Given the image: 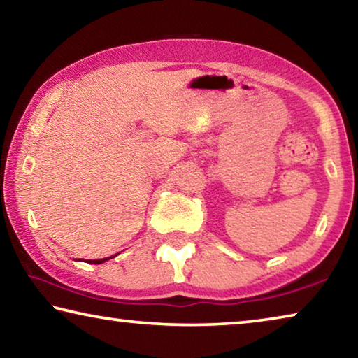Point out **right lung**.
I'll list each match as a JSON object with an SVG mask.
<instances>
[{"label":"right lung","instance_id":"add662e5","mask_svg":"<svg viewBox=\"0 0 358 358\" xmlns=\"http://www.w3.org/2000/svg\"><path fill=\"white\" fill-rule=\"evenodd\" d=\"M108 259H112V257H106V259H94V260H88V264H102V262H106V260H108Z\"/></svg>","mask_w":358,"mask_h":358}]
</instances>
